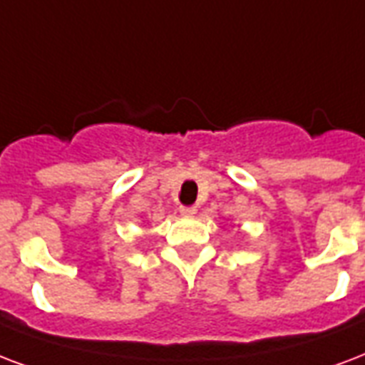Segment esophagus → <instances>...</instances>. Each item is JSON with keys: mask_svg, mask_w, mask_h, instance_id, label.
Here are the masks:
<instances>
[{"mask_svg": "<svg viewBox=\"0 0 365 365\" xmlns=\"http://www.w3.org/2000/svg\"><path fill=\"white\" fill-rule=\"evenodd\" d=\"M195 212H197V208L195 207H180V214H182V216H185V218L193 216Z\"/></svg>", "mask_w": 365, "mask_h": 365, "instance_id": "obj_1", "label": "esophagus"}]
</instances>
